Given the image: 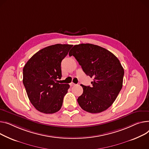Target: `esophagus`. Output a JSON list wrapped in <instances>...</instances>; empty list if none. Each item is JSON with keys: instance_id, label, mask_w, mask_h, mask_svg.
Instances as JSON below:
<instances>
[{"instance_id": "obj_1", "label": "esophagus", "mask_w": 149, "mask_h": 149, "mask_svg": "<svg viewBox=\"0 0 149 149\" xmlns=\"http://www.w3.org/2000/svg\"><path fill=\"white\" fill-rule=\"evenodd\" d=\"M75 84L74 83H72V82L70 83V86H75Z\"/></svg>"}]
</instances>
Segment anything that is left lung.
I'll return each mask as SVG.
<instances>
[{
  "mask_svg": "<svg viewBox=\"0 0 149 149\" xmlns=\"http://www.w3.org/2000/svg\"><path fill=\"white\" fill-rule=\"evenodd\" d=\"M69 55L74 56L85 74L93 78L91 87L81 84L83 93L77 99L78 104L91 113L106 110L122 88L124 69L119 60L105 48L91 44L74 45Z\"/></svg>",
  "mask_w": 149,
  "mask_h": 149,
  "instance_id": "8db88e82",
  "label": "left lung"
}]
</instances>
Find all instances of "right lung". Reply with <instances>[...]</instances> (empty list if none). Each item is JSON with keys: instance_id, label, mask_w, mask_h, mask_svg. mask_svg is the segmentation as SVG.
<instances>
[{"instance_id": "right-lung-1", "label": "right lung", "mask_w": 149, "mask_h": 149, "mask_svg": "<svg viewBox=\"0 0 149 149\" xmlns=\"http://www.w3.org/2000/svg\"><path fill=\"white\" fill-rule=\"evenodd\" d=\"M72 45L55 44L35 53L24 65L23 83L30 101L36 110L53 114L61 110L70 87L59 84L61 62Z\"/></svg>"}]
</instances>
